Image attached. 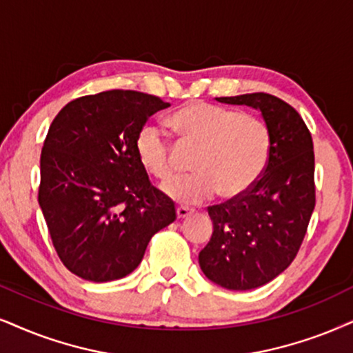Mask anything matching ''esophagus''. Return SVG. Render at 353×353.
<instances>
[{
  "instance_id": "obj_1",
  "label": "esophagus",
  "mask_w": 353,
  "mask_h": 353,
  "mask_svg": "<svg viewBox=\"0 0 353 353\" xmlns=\"http://www.w3.org/2000/svg\"><path fill=\"white\" fill-rule=\"evenodd\" d=\"M192 213V210L190 208H185V207H177V210H176V215H177V218H179V220H182V218H187Z\"/></svg>"
}]
</instances>
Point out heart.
Wrapping results in <instances>:
<instances>
[{
    "label": "heart",
    "instance_id": "b5f03b06",
    "mask_svg": "<svg viewBox=\"0 0 353 353\" xmlns=\"http://www.w3.org/2000/svg\"><path fill=\"white\" fill-rule=\"evenodd\" d=\"M171 127L195 148L194 174L176 177L163 185V194L174 202L199 205L216 192L233 199L259 181L270 161L272 130L264 119L228 107L192 102L171 117ZM135 151L141 168L158 181L174 174V151L166 133L146 125L138 133Z\"/></svg>",
    "mask_w": 353,
    "mask_h": 353
}]
</instances>
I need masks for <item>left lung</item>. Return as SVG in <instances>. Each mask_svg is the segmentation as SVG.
Here are the masks:
<instances>
[{
    "label": "left lung",
    "mask_w": 353,
    "mask_h": 353,
    "mask_svg": "<svg viewBox=\"0 0 353 353\" xmlns=\"http://www.w3.org/2000/svg\"><path fill=\"white\" fill-rule=\"evenodd\" d=\"M261 110L272 130V154L251 189L208 207L213 233L199 254L200 269L226 290H254L279 276L296 257L313 215V138L300 114L265 92L216 97Z\"/></svg>",
    "instance_id": "1"
}]
</instances>
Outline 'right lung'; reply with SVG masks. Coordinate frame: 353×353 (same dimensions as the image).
Listing matches in <instances>:
<instances>
[{"instance_id":"obj_1","label":"right lung","mask_w":353,"mask_h":353,"mask_svg":"<svg viewBox=\"0 0 353 353\" xmlns=\"http://www.w3.org/2000/svg\"><path fill=\"white\" fill-rule=\"evenodd\" d=\"M171 104L112 89L71 101L40 154L39 205L58 257L89 282L123 279L150 239L176 220L174 202L151 185L135 151L151 115Z\"/></svg>"}]
</instances>
